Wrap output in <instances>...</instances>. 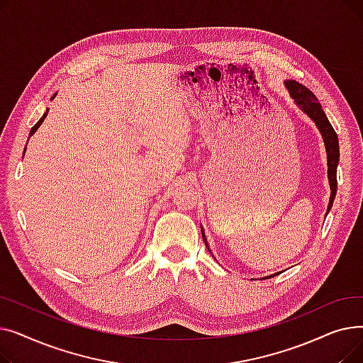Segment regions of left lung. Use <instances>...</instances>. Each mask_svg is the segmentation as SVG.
<instances>
[{"label":"left lung","mask_w":363,"mask_h":363,"mask_svg":"<svg viewBox=\"0 0 363 363\" xmlns=\"http://www.w3.org/2000/svg\"><path fill=\"white\" fill-rule=\"evenodd\" d=\"M285 85H287L296 104L304 113H308V116L316 123L318 129L322 133L323 143H325L327 157H328V179H330V186H331V199H330V204H328V212H330V208L333 207V203H334L335 193H337V164H338V159H340L338 137H337L333 125L330 123L327 114L323 113L318 99L315 97V94L311 89H308L306 86L296 82V81H289V82H285ZM201 235L206 242L203 231H201ZM206 245H207V242H206ZM275 275H278V274H275ZM275 275H271V277H275ZM271 277H268V278H271Z\"/></svg>","instance_id":"1"}]
</instances>
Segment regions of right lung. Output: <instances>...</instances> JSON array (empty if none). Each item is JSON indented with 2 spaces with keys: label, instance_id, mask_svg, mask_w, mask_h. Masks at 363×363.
I'll list each match as a JSON object with an SVG mask.
<instances>
[{
  "label": "right lung",
  "instance_id": "1",
  "mask_svg": "<svg viewBox=\"0 0 363 363\" xmlns=\"http://www.w3.org/2000/svg\"><path fill=\"white\" fill-rule=\"evenodd\" d=\"M47 111H48V110H47ZM45 118H47V113H45V114H44V116H43V118H41L40 121H38V122L35 123V126H33V128L30 129V133H29V137L32 135V133H35V132H36V129H38V128H40V126H41V123L44 122V119H45Z\"/></svg>",
  "mask_w": 363,
  "mask_h": 363
}]
</instances>
